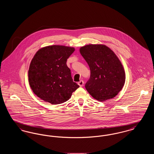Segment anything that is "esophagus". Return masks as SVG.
<instances>
[{
    "label": "esophagus",
    "mask_w": 154,
    "mask_h": 154,
    "mask_svg": "<svg viewBox=\"0 0 154 154\" xmlns=\"http://www.w3.org/2000/svg\"><path fill=\"white\" fill-rule=\"evenodd\" d=\"M78 84L79 85V86L81 87H82L83 85H84V81L83 80H81L78 82Z\"/></svg>",
    "instance_id": "1"
}]
</instances>
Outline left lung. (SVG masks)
<instances>
[{
    "label": "left lung",
    "instance_id": "8db88e82",
    "mask_svg": "<svg viewBox=\"0 0 154 154\" xmlns=\"http://www.w3.org/2000/svg\"><path fill=\"white\" fill-rule=\"evenodd\" d=\"M80 52L91 70L85 84L89 94L99 102L117 95L124 85L125 72L116 54L103 44H88L81 47Z\"/></svg>",
    "mask_w": 154,
    "mask_h": 154
}]
</instances>
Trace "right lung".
Segmentation results:
<instances>
[{"label": "right lung", "mask_w": 154, "mask_h": 154, "mask_svg": "<svg viewBox=\"0 0 154 154\" xmlns=\"http://www.w3.org/2000/svg\"><path fill=\"white\" fill-rule=\"evenodd\" d=\"M73 47L53 45L38 50L32 59L28 71L30 87L34 94L45 102H65L79 85L73 82L67 59Z\"/></svg>", "instance_id": "obj_1"}]
</instances>
